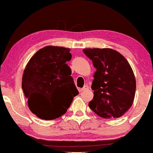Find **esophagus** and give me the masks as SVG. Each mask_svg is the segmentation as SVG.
<instances>
[{"label": "esophagus", "instance_id": "34e87169", "mask_svg": "<svg viewBox=\"0 0 153 153\" xmlns=\"http://www.w3.org/2000/svg\"><path fill=\"white\" fill-rule=\"evenodd\" d=\"M88 89H89V86H84L83 88H82V89H81V91H86V90H88Z\"/></svg>", "mask_w": 153, "mask_h": 153}]
</instances>
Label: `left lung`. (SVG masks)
I'll use <instances>...</instances> for the list:
<instances>
[{"label":"left lung","instance_id":"left-lung-1","mask_svg":"<svg viewBox=\"0 0 153 153\" xmlns=\"http://www.w3.org/2000/svg\"><path fill=\"white\" fill-rule=\"evenodd\" d=\"M83 53L92 61L96 72L90 108L105 119L119 118L132 106L136 82L131 65L124 56L111 48H86Z\"/></svg>","mask_w":153,"mask_h":153}]
</instances>
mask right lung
Wrapping results in <instances>:
<instances>
[{"label": "right lung", "instance_id": "obj_1", "mask_svg": "<svg viewBox=\"0 0 153 153\" xmlns=\"http://www.w3.org/2000/svg\"><path fill=\"white\" fill-rule=\"evenodd\" d=\"M70 49L58 46L41 48L28 62L22 89L30 111L42 120H52L67 112L78 94L71 69Z\"/></svg>", "mask_w": 153, "mask_h": 153}]
</instances>
